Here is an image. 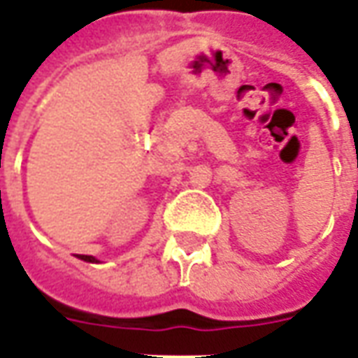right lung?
<instances>
[{
    "instance_id": "1",
    "label": "right lung",
    "mask_w": 358,
    "mask_h": 358,
    "mask_svg": "<svg viewBox=\"0 0 358 358\" xmlns=\"http://www.w3.org/2000/svg\"><path fill=\"white\" fill-rule=\"evenodd\" d=\"M77 257H81V259H85V262H96L92 256H81V254H77Z\"/></svg>"
}]
</instances>
